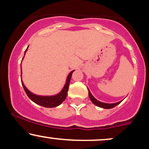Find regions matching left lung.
<instances>
[{
	"instance_id": "obj_1",
	"label": "left lung",
	"mask_w": 149,
	"mask_h": 149,
	"mask_svg": "<svg viewBox=\"0 0 149 149\" xmlns=\"http://www.w3.org/2000/svg\"><path fill=\"white\" fill-rule=\"evenodd\" d=\"M88 94H89V97H90V100L92 101V102L95 105L97 106V107H100V108H103V109H112V108L115 107L116 106L118 105V104L120 103L122 101L118 102H116V103H113V104H108V103H104V102H100V101L97 100L95 97H93V95H92L91 92H90V90L88 89Z\"/></svg>"
}]
</instances>
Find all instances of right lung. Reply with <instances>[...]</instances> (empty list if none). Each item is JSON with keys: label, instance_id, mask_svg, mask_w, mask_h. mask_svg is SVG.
Instances as JSON below:
<instances>
[{"label": "right lung", "instance_id": "obj_1", "mask_svg": "<svg viewBox=\"0 0 149 149\" xmlns=\"http://www.w3.org/2000/svg\"><path fill=\"white\" fill-rule=\"evenodd\" d=\"M28 47L29 46L27 47L26 49L25 50L24 56H25L26 52L27 49H28ZM75 70H73V71H71V72L69 73L67 78H66V83H65L64 88H63V89L61 90V91L60 92H59V93L55 95H52V96H42V95H35V94H33V92L29 91V90L26 88V87L25 86L24 84L23 81H22V64H21L22 84L24 89L25 92L26 93L27 96L29 97V98L32 102H33L34 103H36V104H38V105L42 106V107H44L46 108H54V107H58L59 105H60V104L65 100L66 96H67V92L68 90H69L70 80H71V76H72V73Z\"/></svg>", "mask_w": 149, "mask_h": 149}]
</instances>
